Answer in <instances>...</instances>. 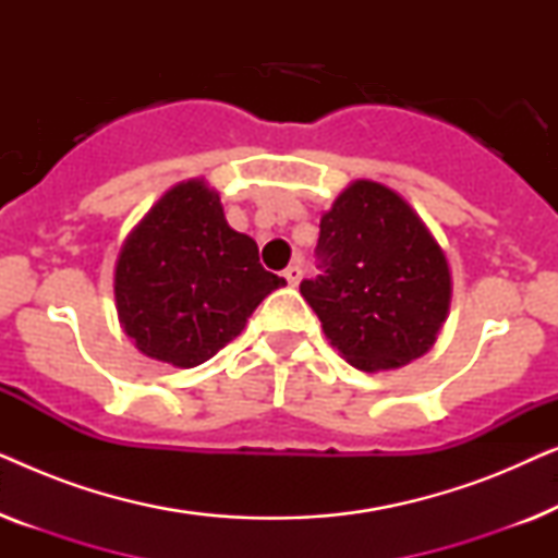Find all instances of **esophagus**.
<instances>
[{"instance_id":"obj_1","label":"esophagus","mask_w":558,"mask_h":558,"mask_svg":"<svg viewBox=\"0 0 558 558\" xmlns=\"http://www.w3.org/2000/svg\"><path fill=\"white\" fill-rule=\"evenodd\" d=\"M284 279H287L289 287L300 284V281H302V266H300V264L287 266V269H284Z\"/></svg>"}]
</instances>
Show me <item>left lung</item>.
<instances>
[{
    "label": "left lung",
    "mask_w": 558,
    "mask_h": 558,
    "mask_svg": "<svg viewBox=\"0 0 558 558\" xmlns=\"http://www.w3.org/2000/svg\"><path fill=\"white\" fill-rule=\"evenodd\" d=\"M319 269L300 292L357 371L401 368L434 345L452 277L445 251L391 187L355 180L319 220Z\"/></svg>",
    "instance_id": "8db88e82"
}]
</instances>
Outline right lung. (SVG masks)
Returning a JSON list of instances; mask_svg holds the SVG:
<instances>
[{
    "label": "right lung",
    "instance_id": "obj_1",
    "mask_svg": "<svg viewBox=\"0 0 558 558\" xmlns=\"http://www.w3.org/2000/svg\"><path fill=\"white\" fill-rule=\"evenodd\" d=\"M287 281L258 264L203 180L159 197L121 246L113 296L119 323L147 357L193 368L226 348L266 294Z\"/></svg>",
    "mask_w": 558,
    "mask_h": 558
}]
</instances>
